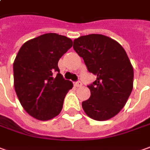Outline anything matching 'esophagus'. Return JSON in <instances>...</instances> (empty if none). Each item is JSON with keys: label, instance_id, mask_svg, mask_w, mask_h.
Listing matches in <instances>:
<instances>
[{"label": "esophagus", "instance_id": "1", "mask_svg": "<svg viewBox=\"0 0 150 150\" xmlns=\"http://www.w3.org/2000/svg\"><path fill=\"white\" fill-rule=\"evenodd\" d=\"M74 85H75V86H77V87H80V86H82V83H81L80 81H77V82H75V84H74Z\"/></svg>", "mask_w": 150, "mask_h": 150}]
</instances>
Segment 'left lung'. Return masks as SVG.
Returning a JSON list of instances; mask_svg holds the SVG:
<instances>
[{
    "mask_svg": "<svg viewBox=\"0 0 150 150\" xmlns=\"http://www.w3.org/2000/svg\"><path fill=\"white\" fill-rule=\"evenodd\" d=\"M73 49L97 76L88 86L91 97L81 104L86 115L96 121L117 115L133 88V67L123 47L108 37L90 34L75 39Z\"/></svg>",
    "mask_w": 150,
    "mask_h": 150,
    "instance_id": "obj_1",
    "label": "left lung"
}]
</instances>
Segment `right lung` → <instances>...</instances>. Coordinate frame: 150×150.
<instances>
[{
    "instance_id": "1",
    "label": "right lung",
    "mask_w": 150,
    "mask_h": 150,
    "mask_svg": "<svg viewBox=\"0 0 150 150\" xmlns=\"http://www.w3.org/2000/svg\"><path fill=\"white\" fill-rule=\"evenodd\" d=\"M72 45L65 36L45 33L26 42L18 50L13 65L14 90L23 108L34 118L47 121L61 112L73 85L59 73L58 62Z\"/></svg>"
}]
</instances>
